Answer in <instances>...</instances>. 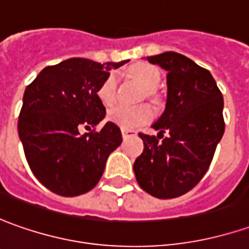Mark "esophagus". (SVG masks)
<instances>
[{
    "mask_svg": "<svg viewBox=\"0 0 249 249\" xmlns=\"http://www.w3.org/2000/svg\"><path fill=\"white\" fill-rule=\"evenodd\" d=\"M121 135H123V138L124 139H128V138H131L133 135H136V132H133V131H128V129H121Z\"/></svg>",
    "mask_w": 249,
    "mask_h": 249,
    "instance_id": "obj_1",
    "label": "esophagus"
}]
</instances>
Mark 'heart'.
Wrapping results in <instances>:
<instances>
[{
	"label": "heart",
	"instance_id": "obj_1",
	"mask_svg": "<svg viewBox=\"0 0 249 249\" xmlns=\"http://www.w3.org/2000/svg\"><path fill=\"white\" fill-rule=\"evenodd\" d=\"M133 78L141 84L143 88L153 90L159 87L160 71L157 67L150 65L138 66L132 70ZM117 75L108 74L105 81L100 84L98 96L105 106H111L116 102ZM153 117V110L147 105H141L135 107L116 106L108 111L107 118L110 123L118 125L123 129H135L141 125L149 123Z\"/></svg>",
	"mask_w": 249,
	"mask_h": 249
}]
</instances>
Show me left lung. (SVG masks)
Segmentation results:
<instances>
[{
    "mask_svg": "<svg viewBox=\"0 0 249 249\" xmlns=\"http://www.w3.org/2000/svg\"><path fill=\"white\" fill-rule=\"evenodd\" d=\"M147 60L167 70V105L153 124L159 135L139 133L144 149L133 171L146 193L175 198L197 186L210 168L225 132L223 96L210 71L186 56L164 52Z\"/></svg>",
    "mask_w": 249,
    "mask_h": 249,
    "instance_id": "left-lung-1",
    "label": "left lung"
}]
</instances>
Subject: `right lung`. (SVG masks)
<instances>
[{
    "label": "right lung",
    "mask_w": 249,
    "mask_h": 249,
    "mask_svg": "<svg viewBox=\"0 0 249 249\" xmlns=\"http://www.w3.org/2000/svg\"><path fill=\"white\" fill-rule=\"evenodd\" d=\"M73 57L48 66L27 85L18 131L31 172L52 193L75 197L92 190L123 136L116 124L82 135L106 116L98 96L108 71L126 63Z\"/></svg>",
    "instance_id": "obj_1"
}]
</instances>
